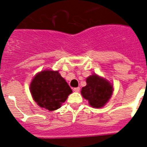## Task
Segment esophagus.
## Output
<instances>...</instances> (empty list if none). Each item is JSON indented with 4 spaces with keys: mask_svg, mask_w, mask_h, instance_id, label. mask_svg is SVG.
<instances>
[{
    "mask_svg": "<svg viewBox=\"0 0 147 147\" xmlns=\"http://www.w3.org/2000/svg\"><path fill=\"white\" fill-rule=\"evenodd\" d=\"M74 90L75 92H76V93H78V92H80V88H74Z\"/></svg>",
    "mask_w": 147,
    "mask_h": 147,
    "instance_id": "34e87169",
    "label": "esophagus"
}]
</instances>
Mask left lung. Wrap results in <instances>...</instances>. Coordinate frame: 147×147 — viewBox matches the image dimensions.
I'll return each mask as SVG.
<instances>
[{
	"label": "left lung",
	"instance_id": "obj_1",
	"mask_svg": "<svg viewBox=\"0 0 147 147\" xmlns=\"http://www.w3.org/2000/svg\"><path fill=\"white\" fill-rule=\"evenodd\" d=\"M86 86L82 88V97L88 101L92 107H104L113 93V85L107 80L97 74H92L86 78Z\"/></svg>",
	"mask_w": 147,
	"mask_h": 147
}]
</instances>
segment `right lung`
Instances as JSON below:
<instances>
[{"label":"right lung","instance_id":"1","mask_svg":"<svg viewBox=\"0 0 147 147\" xmlns=\"http://www.w3.org/2000/svg\"><path fill=\"white\" fill-rule=\"evenodd\" d=\"M30 92L40 107L54 111L61 107L72 90L59 71L45 69L37 73L30 83Z\"/></svg>","mask_w":147,"mask_h":147}]
</instances>
